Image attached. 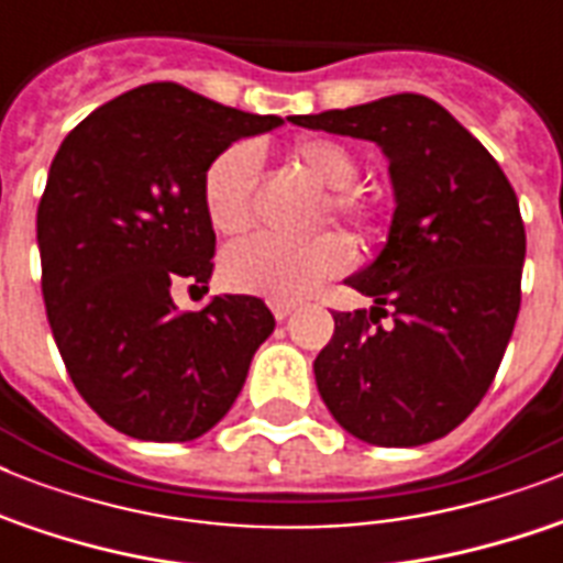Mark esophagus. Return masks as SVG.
Here are the masks:
<instances>
[{
  "label": "esophagus",
  "instance_id": "1",
  "mask_svg": "<svg viewBox=\"0 0 563 563\" xmlns=\"http://www.w3.org/2000/svg\"><path fill=\"white\" fill-rule=\"evenodd\" d=\"M272 312H274V318H277V321H286V318L295 312V303H291V300H274Z\"/></svg>",
  "mask_w": 563,
  "mask_h": 563
}]
</instances>
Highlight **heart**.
Instances as JSON below:
<instances>
[{"label":"heart","instance_id":"obj_1","mask_svg":"<svg viewBox=\"0 0 563 563\" xmlns=\"http://www.w3.org/2000/svg\"><path fill=\"white\" fill-rule=\"evenodd\" d=\"M289 163L318 189H327L316 224L342 221L356 236L383 239L388 221L383 207L360 192V161L347 145L327 136H303L289 148ZM260 184V152L236 143L207 166L201 180L203 216L221 236H242L254 224V198ZM353 263V247L342 233H318L303 242H280L272 236L247 239L221 256V280L242 295L268 300H300Z\"/></svg>","mask_w":563,"mask_h":563}]
</instances>
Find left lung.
Listing matches in <instances>:
<instances>
[{
	"label": "left lung",
	"mask_w": 563,
	"mask_h": 563,
	"mask_svg": "<svg viewBox=\"0 0 563 563\" xmlns=\"http://www.w3.org/2000/svg\"><path fill=\"white\" fill-rule=\"evenodd\" d=\"M289 119L379 145L397 198L388 242L347 280L376 307L333 312L318 391L368 444L444 438L479 406L515 333L526 260L515 189L488 148L418 92Z\"/></svg>",
	"instance_id": "left-lung-1"
}]
</instances>
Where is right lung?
<instances>
[{
  "instance_id": "obj_1",
  "label": "right lung",
  "mask_w": 563,
  "mask_h": 563,
  "mask_svg": "<svg viewBox=\"0 0 563 563\" xmlns=\"http://www.w3.org/2000/svg\"><path fill=\"white\" fill-rule=\"evenodd\" d=\"M180 84H143L66 134L37 207L43 300L78 394L140 441H192L245 385L274 316L224 295L180 312L175 286L210 280L203 172L230 143L280 125Z\"/></svg>"
}]
</instances>
